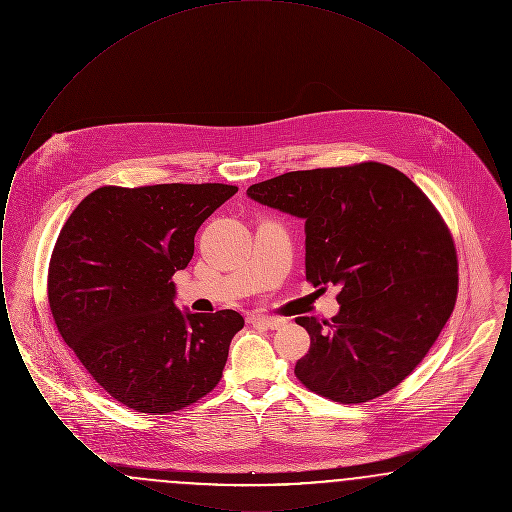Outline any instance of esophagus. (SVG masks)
I'll return each instance as SVG.
<instances>
[{
    "label": "esophagus",
    "mask_w": 512,
    "mask_h": 512,
    "mask_svg": "<svg viewBox=\"0 0 512 512\" xmlns=\"http://www.w3.org/2000/svg\"><path fill=\"white\" fill-rule=\"evenodd\" d=\"M247 322L255 324V326H263V328H268V330H278L280 326H284L282 318L268 317V315H259V313L249 315Z\"/></svg>",
    "instance_id": "34e87169"
}]
</instances>
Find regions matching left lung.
I'll use <instances>...</instances> for the list:
<instances>
[{
  "mask_svg": "<svg viewBox=\"0 0 512 512\" xmlns=\"http://www.w3.org/2000/svg\"><path fill=\"white\" fill-rule=\"evenodd\" d=\"M247 195L305 219L307 282L340 286L332 320L295 318L311 338L297 380L347 405L399 386L438 340L459 292L457 249L434 203L376 161L286 172Z\"/></svg>",
  "mask_w": 512,
  "mask_h": 512,
  "instance_id": "left-lung-1",
  "label": "left lung"
}]
</instances>
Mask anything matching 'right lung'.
<instances>
[{
    "mask_svg": "<svg viewBox=\"0 0 512 512\" xmlns=\"http://www.w3.org/2000/svg\"><path fill=\"white\" fill-rule=\"evenodd\" d=\"M236 192L228 184L103 186L59 232L51 315L88 374L128 409L180 411L222 378L244 317L182 313L172 274L192 261L197 228Z\"/></svg>",
    "mask_w": 512,
    "mask_h": 512,
    "instance_id": "right-lung-1",
    "label": "right lung"
}]
</instances>
